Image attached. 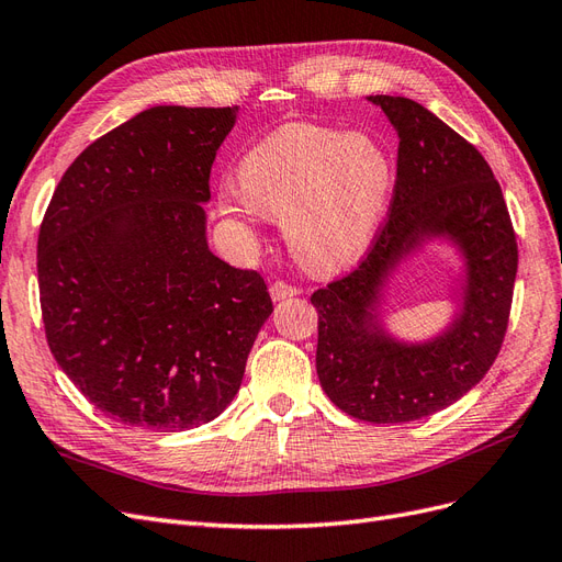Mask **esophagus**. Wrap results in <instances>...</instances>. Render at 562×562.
I'll return each mask as SVG.
<instances>
[{"label": "esophagus", "instance_id": "1", "mask_svg": "<svg viewBox=\"0 0 562 562\" xmlns=\"http://www.w3.org/2000/svg\"><path fill=\"white\" fill-rule=\"evenodd\" d=\"M269 293H271V300L281 302V300H285V297L300 295V288H297V285H291V283H285V281H274V283H271V288H269Z\"/></svg>", "mask_w": 562, "mask_h": 562}]
</instances>
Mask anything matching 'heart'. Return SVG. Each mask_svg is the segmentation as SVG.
Segmentation results:
<instances>
[{
	"label": "heart",
	"mask_w": 562,
	"mask_h": 562,
	"mask_svg": "<svg viewBox=\"0 0 562 562\" xmlns=\"http://www.w3.org/2000/svg\"><path fill=\"white\" fill-rule=\"evenodd\" d=\"M236 180L239 190H223L232 213L283 217L295 258L312 271H335L359 260L378 234L396 171L368 133L285 124L246 151Z\"/></svg>",
	"instance_id": "heart-1"
}]
</instances>
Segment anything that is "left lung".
Listing matches in <instances>:
<instances>
[{
  "mask_svg": "<svg viewBox=\"0 0 562 562\" xmlns=\"http://www.w3.org/2000/svg\"><path fill=\"white\" fill-rule=\"evenodd\" d=\"M398 133L386 223L347 277L318 288L316 372L328 398L372 424L429 417L479 384L502 349L518 244L483 155L411 98L368 95ZM446 238L463 252L460 312L427 344H401L379 323L381 291L407 254Z\"/></svg>",
  "mask_w": 562,
  "mask_h": 562,
  "instance_id": "1",
  "label": "left lung"
}]
</instances>
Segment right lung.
I'll list each match as a JSON object with an SVG mask.
<instances>
[{"mask_svg": "<svg viewBox=\"0 0 562 562\" xmlns=\"http://www.w3.org/2000/svg\"><path fill=\"white\" fill-rule=\"evenodd\" d=\"M239 108L159 105L67 168L37 241L46 342L83 396L147 431L215 419L274 312L265 279L211 252V168Z\"/></svg>", "mask_w": 562, "mask_h": 562, "instance_id": "1", "label": "right lung"}]
</instances>
